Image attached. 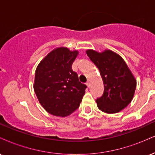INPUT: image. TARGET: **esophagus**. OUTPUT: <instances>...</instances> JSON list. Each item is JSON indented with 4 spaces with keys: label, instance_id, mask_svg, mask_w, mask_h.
<instances>
[{
    "label": "esophagus",
    "instance_id": "1",
    "mask_svg": "<svg viewBox=\"0 0 155 155\" xmlns=\"http://www.w3.org/2000/svg\"><path fill=\"white\" fill-rule=\"evenodd\" d=\"M86 84H87V87H90V81H87V82H86Z\"/></svg>",
    "mask_w": 155,
    "mask_h": 155
}]
</instances>
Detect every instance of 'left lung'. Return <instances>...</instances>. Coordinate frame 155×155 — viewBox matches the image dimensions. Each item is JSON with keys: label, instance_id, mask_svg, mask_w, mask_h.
Segmentation results:
<instances>
[{"label": "left lung", "instance_id": "left-lung-1", "mask_svg": "<svg viewBox=\"0 0 155 155\" xmlns=\"http://www.w3.org/2000/svg\"><path fill=\"white\" fill-rule=\"evenodd\" d=\"M86 52L104 81V94L96 100L97 107L108 114L124 109L132 101L136 87V80L127 64L120 55L108 49L101 53L88 49Z\"/></svg>", "mask_w": 155, "mask_h": 155}]
</instances>
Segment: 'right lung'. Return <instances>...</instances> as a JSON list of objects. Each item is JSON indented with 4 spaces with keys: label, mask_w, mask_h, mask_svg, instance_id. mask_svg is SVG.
<instances>
[{
    "label": "right lung",
    "mask_w": 155,
    "mask_h": 155,
    "mask_svg": "<svg viewBox=\"0 0 155 155\" xmlns=\"http://www.w3.org/2000/svg\"><path fill=\"white\" fill-rule=\"evenodd\" d=\"M78 51L59 47L38 64L35 74L34 91L41 105L54 116L67 117L79 107L86 84L72 70Z\"/></svg>",
    "instance_id": "1"
}]
</instances>
